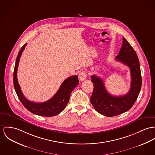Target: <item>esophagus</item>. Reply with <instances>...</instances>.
Listing matches in <instances>:
<instances>
[{
    "label": "esophagus",
    "mask_w": 155,
    "mask_h": 155,
    "mask_svg": "<svg viewBox=\"0 0 155 155\" xmlns=\"http://www.w3.org/2000/svg\"><path fill=\"white\" fill-rule=\"evenodd\" d=\"M87 77V72L85 71L81 72L79 75H78V78H79V80L81 81H84Z\"/></svg>",
    "instance_id": "esophagus-1"
}]
</instances>
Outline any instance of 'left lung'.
Returning a JSON list of instances; mask_svg holds the SVG:
<instances>
[{"mask_svg": "<svg viewBox=\"0 0 155 155\" xmlns=\"http://www.w3.org/2000/svg\"><path fill=\"white\" fill-rule=\"evenodd\" d=\"M116 60L124 64L130 69L131 85L126 94L122 96L110 94L101 78L96 75L91 77L94 88L90 101L98 113L107 117L117 116L130 109L136 101L142 87L139 58L136 51L124 38H123L122 47Z\"/></svg>", "mask_w": 155, "mask_h": 155, "instance_id": "left-lung-1", "label": "left lung"}]
</instances>
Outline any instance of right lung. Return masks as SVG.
I'll list each match as a JSON object with an SVG mask.
<instances>
[{
  "label": "right lung",
  "mask_w": 155,
  "mask_h": 155,
  "mask_svg": "<svg viewBox=\"0 0 155 155\" xmlns=\"http://www.w3.org/2000/svg\"><path fill=\"white\" fill-rule=\"evenodd\" d=\"M27 44L19 51L17 56L13 73V84L17 95L24 107L33 114L44 117H52L62 112L68 104L72 90L79 83L77 75L67 78L61 84L57 93L51 99L44 103H35L28 100L21 90L17 79V71L22 53Z\"/></svg>",
  "instance_id": "right-lung-1"
}]
</instances>
